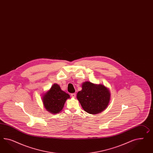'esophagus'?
Returning a JSON list of instances; mask_svg holds the SVG:
<instances>
[{
  "mask_svg": "<svg viewBox=\"0 0 153 153\" xmlns=\"http://www.w3.org/2000/svg\"><path fill=\"white\" fill-rule=\"evenodd\" d=\"M76 94L75 93H74V94H71V97H72V98H75V97H76Z\"/></svg>",
  "mask_w": 153,
  "mask_h": 153,
  "instance_id": "1",
  "label": "esophagus"
}]
</instances>
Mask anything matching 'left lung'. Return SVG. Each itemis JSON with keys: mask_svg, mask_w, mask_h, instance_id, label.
I'll return each instance as SVG.
<instances>
[{"mask_svg": "<svg viewBox=\"0 0 153 153\" xmlns=\"http://www.w3.org/2000/svg\"><path fill=\"white\" fill-rule=\"evenodd\" d=\"M110 97L108 87L89 81L82 83V90L77 94V99L83 109L92 115L101 113L108 108Z\"/></svg>", "mask_w": 153, "mask_h": 153, "instance_id": "8db88e82", "label": "left lung"}]
</instances>
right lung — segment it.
<instances>
[{
    "label": "right lung",
    "mask_w": 153,
    "mask_h": 153,
    "mask_svg": "<svg viewBox=\"0 0 153 153\" xmlns=\"http://www.w3.org/2000/svg\"><path fill=\"white\" fill-rule=\"evenodd\" d=\"M70 96L62 91L57 83H54L49 90L42 96L44 108L51 114H56L61 111L66 100Z\"/></svg>",
    "instance_id": "obj_1"
}]
</instances>
